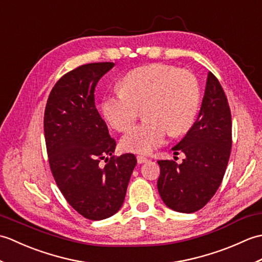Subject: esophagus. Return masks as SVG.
Here are the masks:
<instances>
[{
	"mask_svg": "<svg viewBox=\"0 0 262 262\" xmlns=\"http://www.w3.org/2000/svg\"><path fill=\"white\" fill-rule=\"evenodd\" d=\"M147 161H148V159L145 158V157H143V155H137V162L140 164L145 163V162H147Z\"/></svg>",
	"mask_w": 262,
	"mask_h": 262,
	"instance_id": "34e87169",
	"label": "esophagus"
}]
</instances>
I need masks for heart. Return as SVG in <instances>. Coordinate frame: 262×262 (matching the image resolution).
<instances>
[{"label":"heart","mask_w":262,"mask_h":262,"mask_svg":"<svg viewBox=\"0 0 262 262\" xmlns=\"http://www.w3.org/2000/svg\"><path fill=\"white\" fill-rule=\"evenodd\" d=\"M120 92L102 100V113L116 130L134 125L140 108L145 120L122 137L126 151L147 154L166 140L170 132L181 135L193 124L199 104V85L192 72L162 63L137 68L122 77Z\"/></svg>","instance_id":"obj_1"}]
</instances>
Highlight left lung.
<instances>
[{
    "instance_id": "obj_1",
    "label": "left lung",
    "mask_w": 262,
    "mask_h": 262,
    "mask_svg": "<svg viewBox=\"0 0 262 262\" xmlns=\"http://www.w3.org/2000/svg\"><path fill=\"white\" fill-rule=\"evenodd\" d=\"M232 147L229 101L217 77L209 72L197 120L187 135L172 147L185 153L181 164L159 160L158 189L169 208L193 213L207 204L221 186Z\"/></svg>"
}]
</instances>
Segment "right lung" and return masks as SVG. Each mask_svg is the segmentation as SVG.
I'll return each instance as SVG.
<instances>
[{"label": "right lung", "instance_id": "right-lung-1", "mask_svg": "<svg viewBox=\"0 0 262 262\" xmlns=\"http://www.w3.org/2000/svg\"><path fill=\"white\" fill-rule=\"evenodd\" d=\"M114 65L84 64L64 74L49 93L43 116L54 179L72 207L91 221L120 209L137 163L132 153L113 155L116 141L94 103L97 83Z\"/></svg>", "mask_w": 262, "mask_h": 262}]
</instances>
